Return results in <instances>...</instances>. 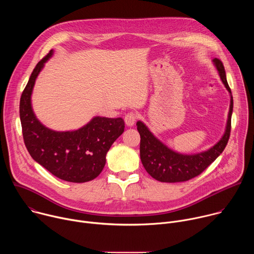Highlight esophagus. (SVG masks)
Wrapping results in <instances>:
<instances>
[{"label":"esophagus","instance_id":"34e87169","mask_svg":"<svg viewBox=\"0 0 254 254\" xmlns=\"http://www.w3.org/2000/svg\"><path fill=\"white\" fill-rule=\"evenodd\" d=\"M136 116L133 113H129L125 117V124L127 127H132L135 124Z\"/></svg>","mask_w":254,"mask_h":254}]
</instances>
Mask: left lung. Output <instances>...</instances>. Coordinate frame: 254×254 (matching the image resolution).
<instances>
[{
  "mask_svg": "<svg viewBox=\"0 0 254 254\" xmlns=\"http://www.w3.org/2000/svg\"><path fill=\"white\" fill-rule=\"evenodd\" d=\"M225 88L230 95V105L226 127L223 135L214 146L206 151L195 154H182L169 148L159 139L141 121L136 122L140 135L139 156L146 171L156 180L165 183L185 182L200 175L224 151L229 139L231 129V116L233 112V97L226 79L222 62L214 58L212 60Z\"/></svg>",
  "mask_w": 254,
  "mask_h": 254,
  "instance_id": "8db88e82",
  "label": "left lung"
}]
</instances>
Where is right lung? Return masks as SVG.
<instances>
[{
	"label": "right lung",
	"mask_w": 254,
	"mask_h": 254,
	"mask_svg": "<svg viewBox=\"0 0 254 254\" xmlns=\"http://www.w3.org/2000/svg\"><path fill=\"white\" fill-rule=\"evenodd\" d=\"M51 50L34 68L20 99V120L25 146L34 161L55 177L72 183H85L103 170L106 154L125 130L122 118L94 117L78 129L57 131L45 127L32 107V92Z\"/></svg>",
	"instance_id": "add662e5"
}]
</instances>
